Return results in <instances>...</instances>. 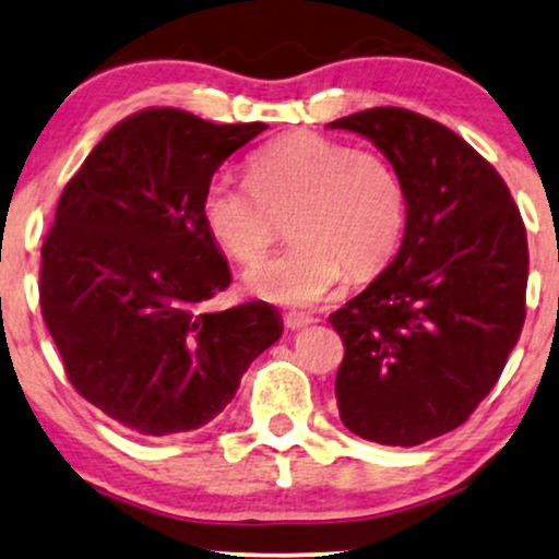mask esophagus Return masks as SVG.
<instances>
[{"label": "esophagus", "instance_id": "1", "mask_svg": "<svg viewBox=\"0 0 559 559\" xmlns=\"http://www.w3.org/2000/svg\"><path fill=\"white\" fill-rule=\"evenodd\" d=\"M316 323L310 316H300V312H287L285 316V325L289 328V331H300V328H308Z\"/></svg>", "mask_w": 559, "mask_h": 559}]
</instances>
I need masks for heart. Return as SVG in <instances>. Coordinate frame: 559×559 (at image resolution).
Returning a JSON list of instances; mask_svg holds the SVG:
<instances>
[{
    "instance_id": "b5f03b06",
    "label": "heart",
    "mask_w": 559,
    "mask_h": 559,
    "mask_svg": "<svg viewBox=\"0 0 559 559\" xmlns=\"http://www.w3.org/2000/svg\"><path fill=\"white\" fill-rule=\"evenodd\" d=\"M203 221L221 249L249 264L289 224L295 243L247 272L262 300L312 308L346 277L381 270L404 226V193L377 152L320 134H289L249 163V182L216 178L203 193Z\"/></svg>"
}]
</instances>
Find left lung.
Instances as JSON below:
<instances>
[{"instance_id": "left-lung-1", "label": "left lung", "mask_w": 559, "mask_h": 559, "mask_svg": "<svg viewBox=\"0 0 559 559\" xmlns=\"http://www.w3.org/2000/svg\"><path fill=\"white\" fill-rule=\"evenodd\" d=\"M331 129L377 144L400 178L407 224L392 264L331 325L343 425L412 448L461 427L499 381L524 325L530 249L501 175L448 127L379 106Z\"/></svg>"}]
</instances>
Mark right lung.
<instances>
[{
    "label": "right lung",
    "mask_w": 559,
    "mask_h": 559,
    "mask_svg": "<svg viewBox=\"0 0 559 559\" xmlns=\"http://www.w3.org/2000/svg\"><path fill=\"white\" fill-rule=\"evenodd\" d=\"M266 124L144 109L91 150L43 243L40 308L83 400L140 435L209 425L280 341L266 302L209 312L231 270L203 221L213 173Z\"/></svg>",
    "instance_id": "add662e5"
}]
</instances>
